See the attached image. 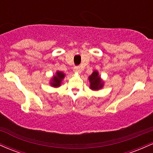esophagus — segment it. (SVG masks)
<instances>
[{
    "instance_id": "obj_1",
    "label": "esophagus",
    "mask_w": 153,
    "mask_h": 153,
    "mask_svg": "<svg viewBox=\"0 0 153 153\" xmlns=\"http://www.w3.org/2000/svg\"><path fill=\"white\" fill-rule=\"evenodd\" d=\"M73 71H74V73H78V74H80V73H81V70H80V68H79V67H75V68H73Z\"/></svg>"
}]
</instances>
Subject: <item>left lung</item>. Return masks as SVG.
<instances>
[{
	"mask_svg": "<svg viewBox=\"0 0 153 153\" xmlns=\"http://www.w3.org/2000/svg\"><path fill=\"white\" fill-rule=\"evenodd\" d=\"M88 80L90 82V88L92 91H99L102 88L104 85V82L102 80L97 71L93 72L92 74L88 77Z\"/></svg>",
	"mask_w": 153,
	"mask_h": 153,
	"instance_id": "8db88e82",
	"label": "left lung"
}]
</instances>
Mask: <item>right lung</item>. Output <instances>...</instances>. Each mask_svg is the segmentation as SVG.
Here are the masks:
<instances>
[{"label":"right lung","mask_w":153,"mask_h":153,"mask_svg":"<svg viewBox=\"0 0 153 153\" xmlns=\"http://www.w3.org/2000/svg\"><path fill=\"white\" fill-rule=\"evenodd\" d=\"M65 74L64 73H62V72H56L55 75H54L50 80V84L51 85V86L54 88H58L60 86L62 80L65 78Z\"/></svg>","instance_id":"obj_1"}]
</instances>
